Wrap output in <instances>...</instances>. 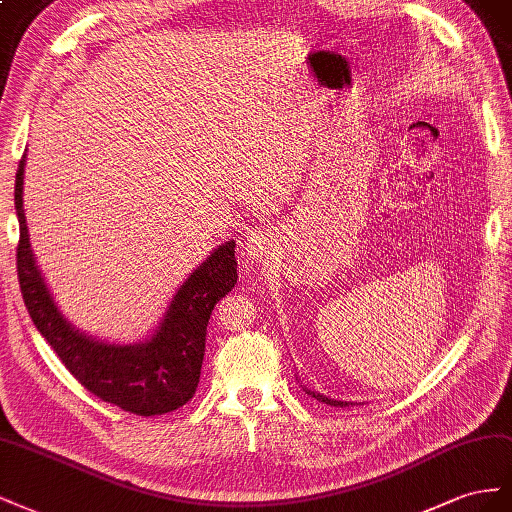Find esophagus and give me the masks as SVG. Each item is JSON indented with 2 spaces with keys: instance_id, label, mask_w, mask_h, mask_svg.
Listing matches in <instances>:
<instances>
[{
  "instance_id": "1",
  "label": "esophagus",
  "mask_w": 512,
  "mask_h": 512,
  "mask_svg": "<svg viewBox=\"0 0 512 512\" xmlns=\"http://www.w3.org/2000/svg\"><path fill=\"white\" fill-rule=\"evenodd\" d=\"M274 248V236L272 231L259 227L246 233L244 238V253L248 259L253 261H261L270 255V251Z\"/></svg>"
}]
</instances>
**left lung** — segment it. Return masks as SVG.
I'll return each mask as SVG.
<instances>
[{
    "label": "left lung",
    "mask_w": 512,
    "mask_h": 512,
    "mask_svg": "<svg viewBox=\"0 0 512 512\" xmlns=\"http://www.w3.org/2000/svg\"><path fill=\"white\" fill-rule=\"evenodd\" d=\"M304 392H306V394H311V397H315V399H317V401H321V403H328V405H337V407L349 405L347 401H334V399H328V397H324V394H319V392H313V390H309V388H304Z\"/></svg>",
    "instance_id": "8db88e82"
}]
</instances>
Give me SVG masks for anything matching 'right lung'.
<instances>
[{"mask_svg":"<svg viewBox=\"0 0 512 512\" xmlns=\"http://www.w3.org/2000/svg\"><path fill=\"white\" fill-rule=\"evenodd\" d=\"M23 171L25 154L14 182V208L21 231L17 274L23 302L38 332L83 388L124 412L158 416L186 405L199 384L214 304L238 283L236 242L214 248L188 276L152 339L135 345L102 343L68 324L40 276L25 225Z\"/></svg>","mask_w":512,"mask_h":512,"instance_id":"add662e5","label":"right lung"}]
</instances>
